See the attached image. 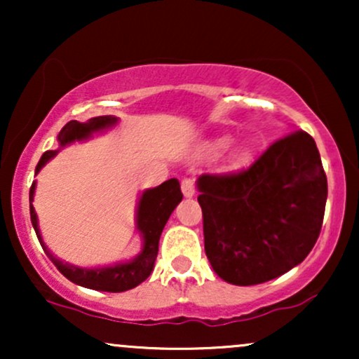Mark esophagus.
I'll return each mask as SVG.
<instances>
[{
    "label": "esophagus",
    "mask_w": 359,
    "mask_h": 359,
    "mask_svg": "<svg viewBox=\"0 0 359 359\" xmlns=\"http://www.w3.org/2000/svg\"><path fill=\"white\" fill-rule=\"evenodd\" d=\"M182 192L185 197H192L196 194V180L192 177H185L182 180Z\"/></svg>",
    "instance_id": "34e87169"
}]
</instances>
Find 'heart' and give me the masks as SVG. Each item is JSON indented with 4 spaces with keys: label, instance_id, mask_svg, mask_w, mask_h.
Segmentation results:
<instances>
[{
    "label": "heart",
    "instance_id": "1",
    "mask_svg": "<svg viewBox=\"0 0 359 359\" xmlns=\"http://www.w3.org/2000/svg\"><path fill=\"white\" fill-rule=\"evenodd\" d=\"M228 147H229V138H226V137L216 138V140H212V142L208 145V154L214 155V156L221 155L222 151H224ZM246 160H248V154H246L245 150L238 151L236 156H234V162H236V163H245Z\"/></svg>",
    "mask_w": 359,
    "mask_h": 359
}]
</instances>
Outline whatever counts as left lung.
Instances as JSON below:
<instances>
[{"instance_id": "obj_1", "label": "left lung", "mask_w": 359, "mask_h": 359, "mask_svg": "<svg viewBox=\"0 0 359 359\" xmlns=\"http://www.w3.org/2000/svg\"><path fill=\"white\" fill-rule=\"evenodd\" d=\"M204 248L233 285L287 273L314 248L323 228L327 179L314 138L295 130L250 167L199 177Z\"/></svg>"}]
</instances>
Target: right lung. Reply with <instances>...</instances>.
<instances>
[{
  "instance_id": "right-lung-1",
  "label": "right lung",
  "mask_w": 359,
  "mask_h": 359,
  "mask_svg": "<svg viewBox=\"0 0 359 359\" xmlns=\"http://www.w3.org/2000/svg\"><path fill=\"white\" fill-rule=\"evenodd\" d=\"M118 119L113 116H97L90 118L88 123L79 121H69L67 125L60 130L59 133V143L60 147L67 145V143L76 142V140H84L94 131L104 130V128L113 126ZM55 150L45 151L36 163L35 170L39 172L48 160L55 155ZM34 194H35V184L30 187V217L34 229L39 236L40 245L47 257L52 259L53 265L57 270L69 278L71 282L77 283V285L93 288V290H102V292H125L130 288L140 285L143 280L148 278L155 265L156 255H158V240L160 234L163 231V226L167 224L168 217H170L172 211L175 205L182 201V192H180V184L177 179H170L167 182L160 184L158 187L150 189V191L143 192L142 199L138 204V214H137V228L138 231L143 234V250L137 258L131 259L128 263H121V265L109 266V269H79V266L69 265V263L60 262L55 258L50 251L47 250L45 243L42 241L39 231V222H36V214L32 203H34Z\"/></svg>"
}]
</instances>
